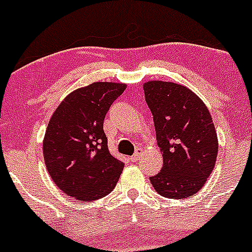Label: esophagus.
Segmentation results:
<instances>
[{"mask_svg": "<svg viewBox=\"0 0 252 252\" xmlns=\"http://www.w3.org/2000/svg\"><path fill=\"white\" fill-rule=\"evenodd\" d=\"M139 158H140V153H139V151H138V153L134 154L133 156H130V158H129V160H130L131 162H136V161L139 160Z\"/></svg>", "mask_w": 252, "mask_h": 252, "instance_id": "34e87169", "label": "esophagus"}]
</instances>
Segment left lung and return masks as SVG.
<instances>
[{
	"label": "left lung",
	"mask_w": 252,
	"mask_h": 252,
	"mask_svg": "<svg viewBox=\"0 0 252 252\" xmlns=\"http://www.w3.org/2000/svg\"><path fill=\"white\" fill-rule=\"evenodd\" d=\"M153 113L163 166L150 177L160 196L182 199L196 194L211 176L218 155V136L206 104L182 85L144 84Z\"/></svg>",
	"instance_id": "obj_1"
}]
</instances>
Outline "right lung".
Masks as SVG:
<instances>
[{
  "instance_id": "obj_1",
  "label": "right lung",
  "mask_w": 252,
  "mask_h": 252,
  "mask_svg": "<svg viewBox=\"0 0 252 252\" xmlns=\"http://www.w3.org/2000/svg\"><path fill=\"white\" fill-rule=\"evenodd\" d=\"M126 84L94 82L67 94L49 121L43 141L46 170L55 185L77 201L111 193L124 163L111 155L103 122Z\"/></svg>"
}]
</instances>
